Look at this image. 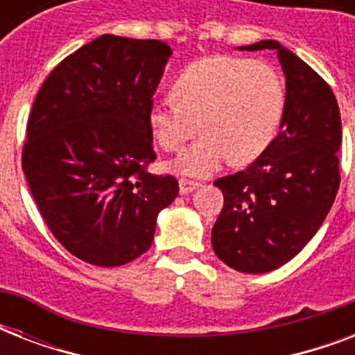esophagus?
Here are the masks:
<instances>
[{
  "label": "esophagus",
  "instance_id": "1",
  "mask_svg": "<svg viewBox=\"0 0 355 355\" xmlns=\"http://www.w3.org/2000/svg\"><path fill=\"white\" fill-rule=\"evenodd\" d=\"M178 186H180V193L188 195L191 193L193 189L199 188L200 184L195 182V180H189V178H180V180H178Z\"/></svg>",
  "mask_w": 355,
  "mask_h": 355
}]
</instances>
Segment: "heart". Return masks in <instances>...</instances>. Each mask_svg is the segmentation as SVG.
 <instances>
[{"instance_id":"obj_1","label":"heart","mask_w":355,"mask_h":355,"mask_svg":"<svg viewBox=\"0 0 355 355\" xmlns=\"http://www.w3.org/2000/svg\"><path fill=\"white\" fill-rule=\"evenodd\" d=\"M175 96L149 108V125L162 149L178 150L200 128L193 145L173 167L189 177H206L232 156L250 162L259 156L282 125L286 83L265 60L230 55L200 58L178 73Z\"/></svg>"}]
</instances>
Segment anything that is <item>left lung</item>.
I'll return each mask as SVG.
<instances>
[{
	"instance_id": "left-lung-1",
	"label": "left lung",
	"mask_w": 355,
	"mask_h": 355,
	"mask_svg": "<svg viewBox=\"0 0 355 355\" xmlns=\"http://www.w3.org/2000/svg\"><path fill=\"white\" fill-rule=\"evenodd\" d=\"M237 49H275L286 75L278 136L245 171L214 182L225 197L211 228L217 258L259 275L295 258L328 216L341 182V114L326 80L276 40Z\"/></svg>"
}]
</instances>
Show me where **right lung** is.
<instances>
[{"label":"right lung","mask_w":355,"mask_h":355,"mask_svg":"<svg viewBox=\"0 0 355 355\" xmlns=\"http://www.w3.org/2000/svg\"><path fill=\"white\" fill-rule=\"evenodd\" d=\"M171 53L160 40L103 35L64 58L36 96L21 167L53 236L86 263L141 256L178 195L177 178L147 171L149 108Z\"/></svg>","instance_id":"add662e5"}]
</instances>
